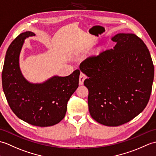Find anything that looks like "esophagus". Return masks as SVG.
Returning <instances> with one entry per match:
<instances>
[{"label":"esophagus","mask_w":156,"mask_h":156,"mask_svg":"<svg viewBox=\"0 0 156 156\" xmlns=\"http://www.w3.org/2000/svg\"><path fill=\"white\" fill-rule=\"evenodd\" d=\"M87 78V76H86V75L85 73H83L81 72L80 73V75H79V85H83V82H84V80L85 79Z\"/></svg>","instance_id":"esophagus-1"}]
</instances>
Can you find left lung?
Segmentation results:
<instances>
[{
	"instance_id": "obj_1",
	"label": "left lung",
	"mask_w": 156,
	"mask_h": 156,
	"mask_svg": "<svg viewBox=\"0 0 156 156\" xmlns=\"http://www.w3.org/2000/svg\"><path fill=\"white\" fill-rule=\"evenodd\" d=\"M116 44L81 62L87 76L88 106L91 117L106 126L129 122L147 105L154 67L146 44L135 34L119 33Z\"/></svg>"
}]
</instances>
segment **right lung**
<instances>
[{"mask_svg":"<svg viewBox=\"0 0 156 156\" xmlns=\"http://www.w3.org/2000/svg\"><path fill=\"white\" fill-rule=\"evenodd\" d=\"M35 34L20 33L6 51L2 72V89L13 113L33 126H54L63 119L67 102L79 86L80 71L67 77L54 76L43 83H30L23 77L19 68V55L26 38Z\"/></svg>","mask_w":156,"mask_h":156,"instance_id":"obj_1","label":"right lung"}]
</instances>
